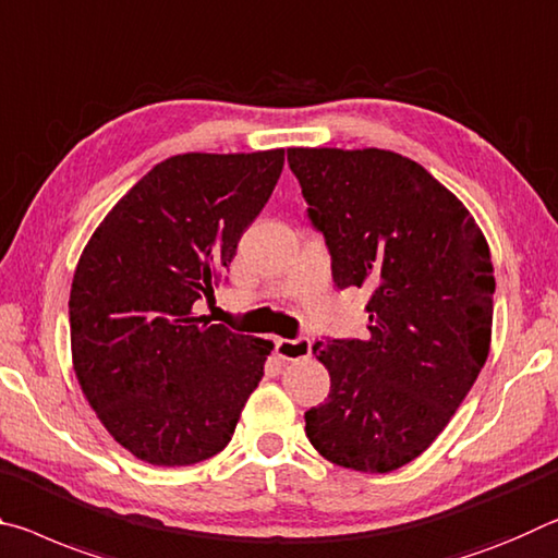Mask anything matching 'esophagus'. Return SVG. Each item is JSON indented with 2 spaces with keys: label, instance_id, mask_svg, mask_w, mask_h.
<instances>
[{
  "label": "esophagus",
  "instance_id": "1",
  "mask_svg": "<svg viewBox=\"0 0 558 558\" xmlns=\"http://www.w3.org/2000/svg\"><path fill=\"white\" fill-rule=\"evenodd\" d=\"M274 351L281 361H299L312 353V341L308 339H277L274 341Z\"/></svg>",
  "mask_w": 558,
  "mask_h": 558
}]
</instances>
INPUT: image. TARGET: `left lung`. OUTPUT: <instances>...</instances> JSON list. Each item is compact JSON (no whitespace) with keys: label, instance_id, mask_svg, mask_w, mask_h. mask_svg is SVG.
Masks as SVG:
<instances>
[{"label":"left lung","instance_id":"1","mask_svg":"<svg viewBox=\"0 0 558 558\" xmlns=\"http://www.w3.org/2000/svg\"><path fill=\"white\" fill-rule=\"evenodd\" d=\"M289 166L333 281L371 291L363 341L314 343L331 392L306 410V437L339 468L392 472L433 445L487 361L489 244L470 209L400 153L289 148Z\"/></svg>","mask_w":558,"mask_h":558}]
</instances>
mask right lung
<instances>
[{
    "instance_id": "obj_1",
    "label": "right lung",
    "mask_w": 558,
    "mask_h": 558,
    "mask_svg": "<svg viewBox=\"0 0 558 558\" xmlns=\"http://www.w3.org/2000/svg\"><path fill=\"white\" fill-rule=\"evenodd\" d=\"M284 148L182 153L118 199L73 271L71 359L113 440L158 468L232 440L274 343L195 314L267 205Z\"/></svg>"
}]
</instances>
